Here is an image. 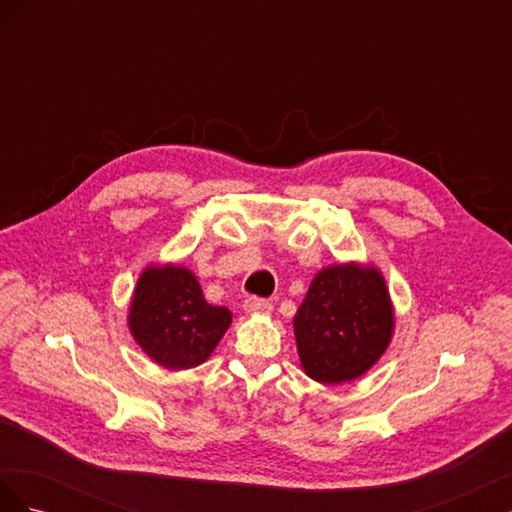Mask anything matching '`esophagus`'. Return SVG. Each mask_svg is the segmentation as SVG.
Here are the masks:
<instances>
[{
  "mask_svg": "<svg viewBox=\"0 0 512 512\" xmlns=\"http://www.w3.org/2000/svg\"><path fill=\"white\" fill-rule=\"evenodd\" d=\"M247 314H271L273 312V303L267 299H258V297H250L245 299L243 303Z\"/></svg>",
  "mask_w": 512,
  "mask_h": 512,
  "instance_id": "1",
  "label": "esophagus"
}]
</instances>
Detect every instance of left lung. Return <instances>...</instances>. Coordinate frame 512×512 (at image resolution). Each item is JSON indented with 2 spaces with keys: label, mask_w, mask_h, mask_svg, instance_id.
<instances>
[{
  "label": "left lung",
  "mask_w": 512,
  "mask_h": 512,
  "mask_svg": "<svg viewBox=\"0 0 512 512\" xmlns=\"http://www.w3.org/2000/svg\"><path fill=\"white\" fill-rule=\"evenodd\" d=\"M299 361L320 384L361 378L389 348L395 307L376 265L339 262L320 269L292 320Z\"/></svg>",
  "instance_id": "left-lung-1"
}]
</instances>
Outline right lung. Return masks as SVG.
Returning a JSON list of instances; mask_svg holds the SVG:
<instances>
[{
  "label": "right lung",
  "mask_w": 512,
  "mask_h": 512,
  "mask_svg": "<svg viewBox=\"0 0 512 512\" xmlns=\"http://www.w3.org/2000/svg\"><path fill=\"white\" fill-rule=\"evenodd\" d=\"M228 307L205 301L196 275L183 265H147L138 275L128 307L134 342L164 369L205 363L228 331Z\"/></svg>",
  "instance_id": "1"
}]
</instances>
